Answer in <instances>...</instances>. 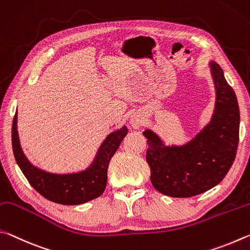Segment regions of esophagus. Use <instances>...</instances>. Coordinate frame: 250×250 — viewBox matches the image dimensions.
Segmentation results:
<instances>
[{
	"label": "esophagus",
	"mask_w": 250,
	"mask_h": 250,
	"mask_svg": "<svg viewBox=\"0 0 250 250\" xmlns=\"http://www.w3.org/2000/svg\"><path fill=\"white\" fill-rule=\"evenodd\" d=\"M143 123H144L143 117L141 115H138V114H134V115L130 117V120H129L130 126H132V127L135 129H138L139 127H141V126L143 125Z\"/></svg>",
	"instance_id": "34e87169"
}]
</instances>
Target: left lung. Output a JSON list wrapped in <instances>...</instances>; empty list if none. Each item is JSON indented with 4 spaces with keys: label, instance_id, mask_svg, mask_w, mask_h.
Segmentation results:
<instances>
[{
    "label": "left lung",
    "instance_id": "obj_1",
    "mask_svg": "<svg viewBox=\"0 0 250 250\" xmlns=\"http://www.w3.org/2000/svg\"><path fill=\"white\" fill-rule=\"evenodd\" d=\"M216 101L211 122L182 146H166L150 129L147 163L157 191L172 198H190L218 185L233 165L239 141V107L234 90L215 61H211Z\"/></svg>",
    "mask_w": 250,
    "mask_h": 250
}]
</instances>
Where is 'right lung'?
I'll return each instance as SVG.
<instances>
[{
	"label": "right lung",
	"instance_id": "1",
	"mask_svg": "<svg viewBox=\"0 0 250 250\" xmlns=\"http://www.w3.org/2000/svg\"><path fill=\"white\" fill-rule=\"evenodd\" d=\"M127 132V127L123 126L109 134L99 148L93 163L83 171L67 174L50 173L35 167L24 155L17 132L16 112L12 125L13 152L21 172L39 194L55 203L77 205L102 195L107 182L108 164Z\"/></svg>",
	"mask_w": 250,
	"mask_h": 250
}]
</instances>
